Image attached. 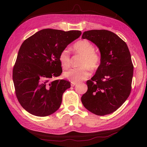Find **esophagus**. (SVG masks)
I'll return each instance as SVG.
<instances>
[{
    "label": "esophagus",
    "instance_id": "1",
    "mask_svg": "<svg viewBox=\"0 0 147 147\" xmlns=\"http://www.w3.org/2000/svg\"><path fill=\"white\" fill-rule=\"evenodd\" d=\"M77 84V83H73V82H72L71 83V86H75Z\"/></svg>",
    "mask_w": 147,
    "mask_h": 147
}]
</instances>
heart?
I'll return each mask as SVG.
<instances>
[{"instance_id": "heart-1", "label": "heart", "mask_w": 147, "mask_h": 147, "mask_svg": "<svg viewBox=\"0 0 147 147\" xmlns=\"http://www.w3.org/2000/svg\"><path fill=\"white\" fill-rule=\"evenodd\" d=\"M73 50L81 55L79 67L72 69L64 73V77L71 82L77 83L86 80L90 76V69L96 70L100 64V55L96 52L94 45L87 40H81L75 43ZM59 60L62 67L68 69L70 65V55L67 48L62 50L59 55Z\"/></svg>"}]
</instances>
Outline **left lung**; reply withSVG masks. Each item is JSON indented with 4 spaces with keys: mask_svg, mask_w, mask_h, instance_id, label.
<instances>
[{
    "mask_svg": "<svg viewBox=\"0 0 147 147\" xmlns=\"http://www.w3.org/2000/svg\"><path fill=\"white\" fill-rule=\"evenodd\" d=\"M82 38L95 43L100 52V64L96 74L88 80V90L82 97L88 110L99 116L115 112L129 96L133 66L125 42L107 30L84 32Z\"/></svg>",
    "mask_w": 147,
    "mask_h": 147,
    "instance_id": "obj_1",
    "label": "left lung"
}]
</instances>
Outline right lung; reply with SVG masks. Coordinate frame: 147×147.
Here are the masks:
<instances>
[{
  "label": "right lung",
  "instance_id": "add662e5",
  "mask_svg": "<svg viewBox=\"0 0 147 147\" xmlns=\"http://www.w3.org/2000/svg\"><path fill=\"white\" fill-rule=\"evenodd\" d=\"M82 34L80 30L45 29L26 39L13 69L15 94L21 105L37 117H47L60 107L69 82L53 78L63 72L59 55Z\"/></svg>",
  "mask_w": 147,
  "mask_h": 147
}]
</instances>
